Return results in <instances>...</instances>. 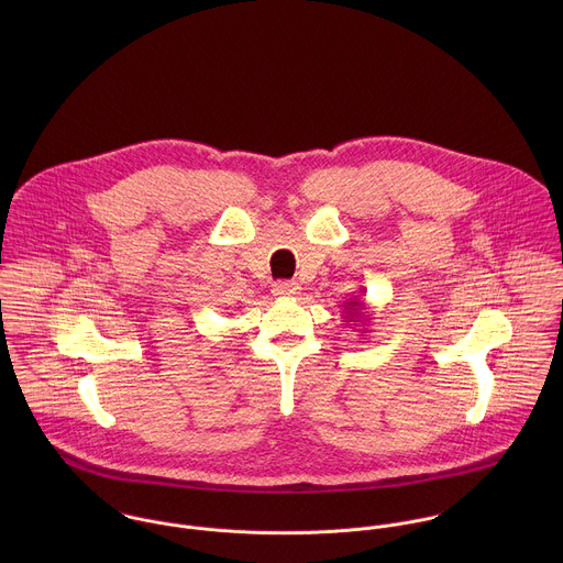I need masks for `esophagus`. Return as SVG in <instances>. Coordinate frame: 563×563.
<instances>
[{
  "mask_svg": "<svg viewBox=\"0 0 563 563\" xmlns=\"http://www.w3.org/2000/svg\"><path fill=\"white\" fill-rule=\"evenodd\" d=\"M301 290V286L297 282H275L273 284V295L279 299H292L297 297Z\"/></svg>",
  "mask_w": 563,
  "mask_h": 563,
  "instance_id": "34e87169",
  "label": "esophagus"
}]
</instances>
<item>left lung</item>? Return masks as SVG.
I'll use <instances>...</instances> for the list:
<instances>
[{
  "mask_svg": "<svg viewBox=\"0 0 563 563\" xmlns=\"http://www.w3.org/2000/svg\"><path fill=\"white\" fill-rule=\"evenodd\" d=\"M364 292V290H362ZM344 308V322H351V324H355V327H360L357 322L362 321H371L368 317V310H366V303L364 301H360V297H351V299H346V303L342 306ZM362 327H366V324H362ZM360 331H368V329H360Z\"/></svg>",
  "mask_w": 563,
  "mask_h": 563,
  "instance_id": "left-lung-1",
  "label": "left lung"
}]
</instances>
